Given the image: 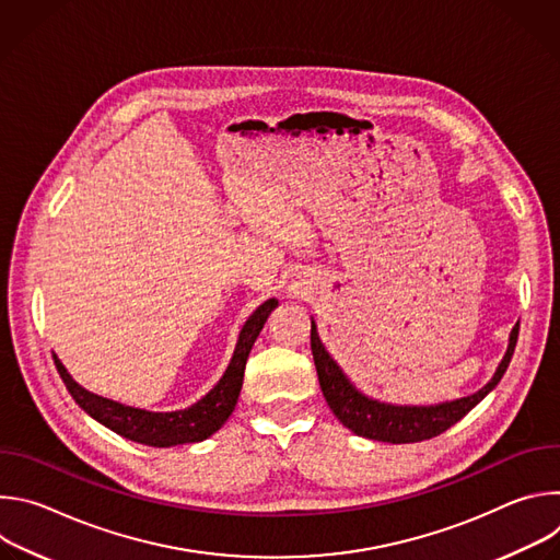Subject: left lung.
Wrapping results in <instances>:
<instances>
[{
  "label": "left lung",
  "instance_id": "8db88e82",
  "mask_svg": "<svg viewBox=\"0 0 560 560\" xmlns=\"http://www.w3.org/2000/svg\"><path fill=\"white\" fill-rule=\"evenodd\" d=\"M516 341H518V324L512 328L508 352L499 363L494 376L478 392L456 398V401L439 404V406H392V404H381L376 398H370L363 392H359L350 383V378L343 374V370L337 365V361L328 354L322 339H318L314 322L310 330V346H312V357L318 374V385H322V392L326 396L330 410L357 436H365L383 443H419L425 439H434L443 434L447 428H452L454 423H458L474 406L481 404L483 398L499 385V381L503 378L512 361Z\"/></svg>",
  "mask_w": 560,
  "mask_h": 560
}]
</instances>
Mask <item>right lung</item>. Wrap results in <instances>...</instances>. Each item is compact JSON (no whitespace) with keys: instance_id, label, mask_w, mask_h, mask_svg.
I'll return each instance as SVG.
<instances>
[{"instance_id":"obj_1","label":"right lung","mask_w":560,"mask_h":560,"mask_svg":"<svg viewBox=\"0 0 560 560\" xmlns=\"http://www.w3.org/2000/svg\"><path fill=\"white\" fill-rule=\"evenodd\" d=\"M279 305L277 299H268L261 303L250 316L246 326L238 332V341L234 348V354L230 359L228 370L219 378V383L197 401L195 406L177 412H148L139 408H130L124 404L113 401V398H104L100 394L89 392L86 387L79 385L63 363L52 354L57 372L61 381L66 383V389L74 398V404L89 412L95 421L106 425L108 430L117 432L119 436L152 445V447H173V445H184V443H199L208 436H212L232 415L238 392H242L244 383V370L248 354L264 330V324L268 322L270 312Z\"/></svg>"}]
</instances>
